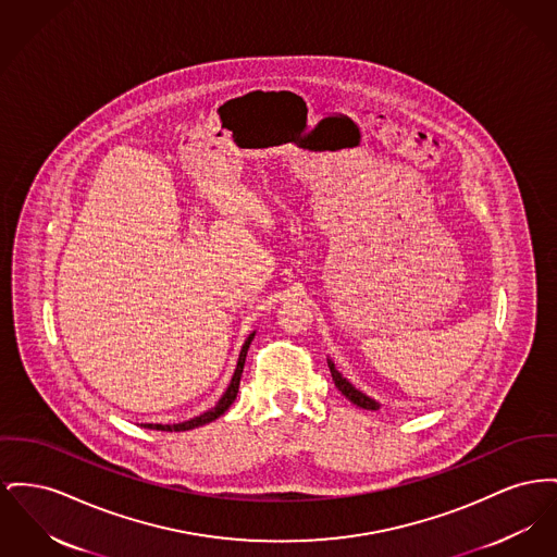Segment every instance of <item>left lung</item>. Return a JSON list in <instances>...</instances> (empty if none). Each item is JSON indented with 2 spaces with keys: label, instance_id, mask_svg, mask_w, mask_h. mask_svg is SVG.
<instances>
[{
  "label": "left lung",
  "instance_id": "1",
  "mask_svg": "<svg viewBox=\"0 0 557 557\" xmlns=\"http://www.w3.org/2000/svg\"><path fill=\"white\" fill-rule=\"evenodd\" d=\"M327 368H330V374H332V381L336 385V389L343 393L349 401H354L356 406H360L363 410H379V401H374L372 397H368L366 393L358 392L347 379H343V374L334 368V363L327 360Z\"/></svg>",
  "mask_w": 557,
  "mask_h": 557
}]
</instances>
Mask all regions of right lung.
Segmentation results:
<instances>
[{"label": "right lung", "mask_w": 557, "mask_h": 557, "mask_svg": "<svg viewBox=\"0 0 557 557\" xmlns=\"http://www.w3.org/2000/svg\"><path fill=\"white\" fill-rule=\"evenodd\" d=\"M252 338H255V332L246 338V343H244V347H242V351H239V360H237V366H235V372H233V379H231L230 387H227V392L223 393V397L216 401V406H214V408L206 410L203 414H199V417L191 419V421H185V423H176V425H153V423H147V425L143 426H147V429H158V431H189V429H196V426L212 423V421H216L219 417H223V414L230 410L231 404L235 401V397H237L239 379H242V372H244L246 354H248V347H250Z\"/></svg>", "instance_id": "add662e5"}]
</instances>
